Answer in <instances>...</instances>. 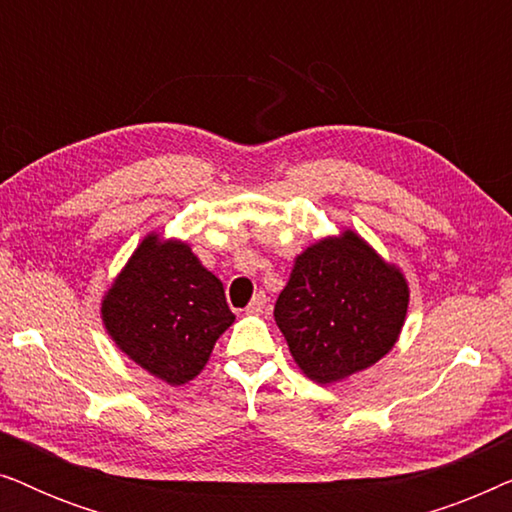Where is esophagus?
Instances as JSON below:
<instances>
[{
  "label": "esophagus",
  "mask_w": 512,
  "mask_h": 512,
  "mask_svg": "<svg viewBox=\"0 0 512 512\" xmlns=\"http://www.w3.org/2000/svg\"><path fill=\"white\" fill-rule=\"evenodd\" d=\"M265 307H268V298H265V293H256V296L251 298V303L247 305V314H263Z\"/></svg>",
  "instance_id": "esophagus-1"
}]
</instances>
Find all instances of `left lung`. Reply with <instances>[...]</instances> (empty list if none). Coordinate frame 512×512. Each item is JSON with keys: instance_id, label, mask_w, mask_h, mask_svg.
Segmentation results:
<instances>
[{"instance_id": "8db88e82", "label": "left lung", "mask_w": 512, "mask_h": 512, "mask_svg": "<svg viewBox=\"0 0 512 512\" xmlns=\"http://www.w3.org/2000/svg\"><path fill=\"white\" fill-rule=\"evenodd\" d=\"M408 282L345 230L307 247L275 303L298 368L331 384L373 366L394 347L408 312Z\"/></svg>"}]
</instances>
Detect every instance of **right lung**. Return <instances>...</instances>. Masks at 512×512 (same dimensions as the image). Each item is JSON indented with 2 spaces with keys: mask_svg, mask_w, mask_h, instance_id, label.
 <instances>
[{
  "mask_svg": "<svg viewBox=\"0 0 512 512\" xmlns=\"http://www.w3.org/2000/svg\"><path fill=\"white\" fill-rule=\"evenodd\" d=\"M102 321L132 361L167 384H184L205 368L235 314L188 244L149 235L104 296Z\"/></svg>",
  "mask_w": 512,
  "mask_h": 512,
  "instance_id": "right-lung-1",
  "label": "right lung"
}]
</instances>
